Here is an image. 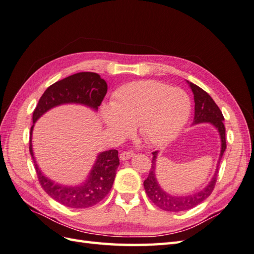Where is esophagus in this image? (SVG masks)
<instances>
[{
    "instance_id": "obj_1",
    "label": "esophagus",
    "mask_w": 254,
    "mask_h": 254,
    "mask_svg": "<svg viewBox=\"0 0 254 254\" xmlns=\"http://www.w3.org/2000/svg\"><path fill=\"white\" fill-rule=\"evenodd\" d=\"M134 157V152L133 151H123L120 153V160L126 161V160H129L131 158Z\"/></svg>"
}]
</instances>
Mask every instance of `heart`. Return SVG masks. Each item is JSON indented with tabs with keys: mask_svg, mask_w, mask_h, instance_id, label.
Masks as SVG:
<instances>
[{
	"mask_svg": "<svg viewBox=\"0 0 254 254\" xmlns=\"http://www.w3.org/2000/svg\"><path fill=\"white\" fill-rule=\"evenodd\" d=\"M190 97L184 90L154 80L129 82L116 91L112 104H104L101 116L109 132L126 137L137 127L152 146L172 140L189 119Z\"/></svg>",
	"mask_w": 254,
	"mask_h": 254,
	"instance_id": "b5f03b06",
	"label": "heart"
}]
</instances>
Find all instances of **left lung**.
<instances>
[{"mask_svg": "<svg viewBox=\"0 0 254 254\" xmlns=\"http://www.w3.org/2000/svg\"><path fill=\"white\" fill-rule=\"evenodd\" d=\"M187 82L189 84L190 89L192 90L195 103L194 120L192 125L196 126L199 125V123H210L211 126L216 127L217 131L219 132V136L221 139V150L216 171H214L213 176L209 183H208V185H206L203 189L186 195H173L163 190V188L160 186L157 179V175H155L159 151L152 152V166L150 173L148 175V178L144 181V188L148 197L151 199L152 203L165 211L189 210L191 208L200 204L201 201H204L208 196H209L214 186H216L220 161L222 159L223 153L226 149L225 127L223 125L224 118L220 108L211 99V96L207 92H205L203 89L188 80Z\"/></svg>", "mask_w": 254, "mask_h": 254, "instance_id": "obj_1", "label": "left lung"}]
</instances>
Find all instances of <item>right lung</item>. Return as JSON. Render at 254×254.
<instances>
[{
  "instance_id": "add662e5",
  "label": "right lung",
  "mask_w": 254,
  "mask_h": 254,
  "mask_svg": "<svg viewBox=\"0 0 254 254\" xmlns=\"http://www.w3.org/2000/svg\"><path fill=\"white\" fill-rule=\"evenodd\" d=\"M106 93L107 83L99 74L82 71L51 84L45 91L34 109L32 118L33 126L30 132V153L34 162L37 177L49 196L66 207L88 208L94 206L106 196L112 189L117 168L120 164L118 151L112 149L97 154L92 168L81 184L76 186L61 185L48 178L36 163L32 146L34 123L50 109L65 104H77L97 112V107L101 105Z\"/></svg>"
}]
</instances>
